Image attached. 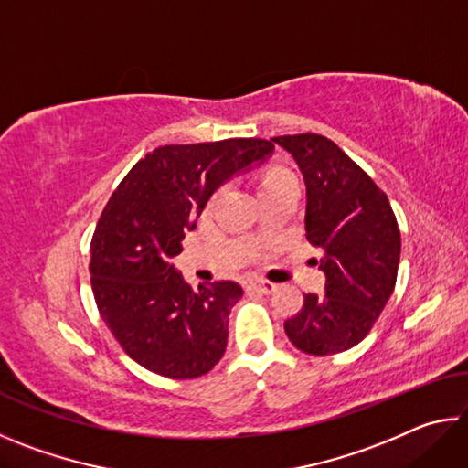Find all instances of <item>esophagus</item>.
<instances>
[{"instance_id":"esophagus-1","label":"esophagus","mask_w":468,"mask_h":468,"mask_svg":"<svg viewBox=\"0 0 468 468\" xmlns=\"http://www.w3.org/2000/svg\"><path fill=\"white\" fill-rule=\"evenodd\" d=\"M248 289L256 291V292H262V295H271V292L276 291V284L274 282H268V281H251L248 284Z\"/></svg>"}]
</instances>
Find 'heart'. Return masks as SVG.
I'll list each match as a JSON object with an SVG mask.
<instances>
[{"mask_svg": "<svg viewBox=\"0 0 468 468\" xmlns=\"http://www.w3.org/2000/svg\"><path fill=\"white\" fill-rule=\"evenodd\" d=\"M284 184H297V179L292 173H289L287 169L282 167H271L266 173L262 181H260V192H266V189H272V187H279Z\"/></svg>", "mask_w": 468, "mask_h": 468, "instance_id": "b5f03b06", "label": "heart"}]
</instances>
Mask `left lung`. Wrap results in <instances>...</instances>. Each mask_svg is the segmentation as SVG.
Listing matches in <instances>:
<instances>
[{"mask_svg": "<svg viewBox=\"0 0 468 468\" xmlns=\"http://www.w3.org/2000/svg\"><path fill=\"white\" fill-rule=\"evenodd\" d=\"M272 142L295 158L305 181V237L322 250L324 295L307 292L284 332L314 357L359 345L390 299L400 260L392 206L374 179L320 133Z\"/></svg>", "mask_w": 468, "mask_h": 468, "instance_id": "1", "label": "left lung"}]
</instances>
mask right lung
<instances>
[{"label": "right lung", "mask_w": 468, "mask_h": 468, "mask_svg": "<svg viewBox=\"0 0 468 468\" xmlns=\"http://www.w3.org/2000/svg\"><path fill=\"white\" fill-rule=\"evenodd\" d=\"M272 150L258 138L158 146L109 197L90 243L94 301L123 351L153 374L200 378L223 357L243 289L218 281L194 291L171 260L210 196Z\"/></svg>", "instance_id": "add662e5"}]
</instances>
